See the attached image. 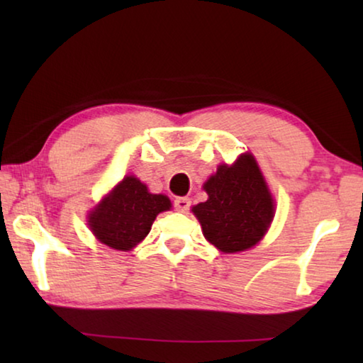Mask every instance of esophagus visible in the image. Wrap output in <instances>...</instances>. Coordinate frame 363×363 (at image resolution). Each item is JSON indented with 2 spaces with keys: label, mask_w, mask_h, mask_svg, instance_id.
I'll list each match as a JSON object with an SVG mask.
<instances>
[{
  "label": "esophagus",
  "mask_w": 363,
  "mask_h": 363,
  "mask_svg": "<svg viewBox=\"0 0 363 363\" xmlns=\"http://www.w3.org/2000/svg\"><path fill=\"white\" fill-rule=\"evenodd\" d=\"M174 208L177 211H187L190 208V199H187V196H177L174 200Z\"/></svg>",
  "instance_id": "1"
}]
</instances>
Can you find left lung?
<instances>
[{
	"instance_id": "8db88e82",
	"label": "left lung",
	"mask_w": 363,
	"mask_h": 363,
	"mask_svg": "<svg viewBox=\"0 0 363 363\" xmlns=\"http://www.w3.org/2000/svg\"><path fill=\"white\" fill-rule=\"evenodd\" d=\"M208 200L192 208L203 235L223 253L245 251L261 240L274 218V200L250 153L220 164L205 184Z\"/></svg>"
}]
</instances>
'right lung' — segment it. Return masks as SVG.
Wrapping results in <instances>:
<instances>
[{"label":"right lung","instance_id":"1","mask_svg":"<svg viewBox=\"0 0 363 363\" xmlns=\"http://www.w3.org/2000/svg\"><path fill=\"white\" fill-rule=\"evenodd\" d=\"M171 208L168 196L150 194L138 177L128 176L89 216V227L102 243L131 250L150 232L157 214Z\"/></svg>","mask_w":363,"mask_h":363}]
</instances>
